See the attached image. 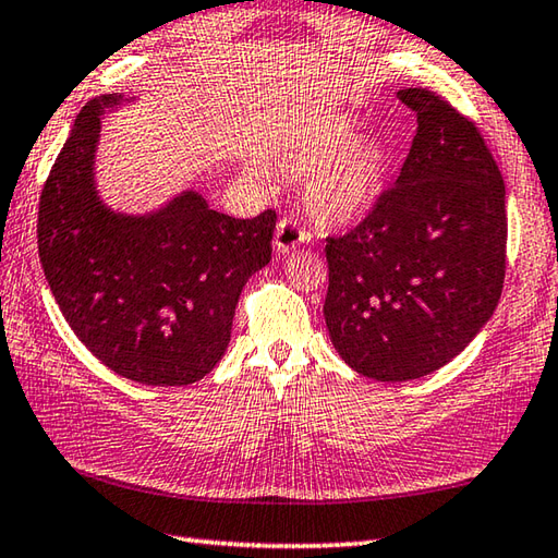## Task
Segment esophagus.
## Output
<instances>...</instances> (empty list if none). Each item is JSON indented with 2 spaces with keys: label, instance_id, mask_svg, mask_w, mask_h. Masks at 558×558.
I'll use <instances>...</instances> for the list:
<instances>
[{
  "label": "esophagus",
  "instance_id": "34e87169",
  "mask_svg": "<svg viewBox=\"0 0 558 558\" xmlns=\"http://www.w3.org/2000/svg\"><path fill=\"white\" fill-rule=\"evenodd\" d=\"M305 241H307V234L300 229L298 221L280 219V225L276 229V241H272L280 256H288V253H292L298 246L305 244Z\"/></svg>",
  "mask_w": 558,
  "mask_h": 558
}]
</instances>
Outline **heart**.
<instances>
[{
    "label": "heart",
    "instance_id": "heart-1",
    "mask_svg": "<svg viewBox=\"0 0 558 558\" xmlns=\"http://www.w3.org/2000/svg\"><path fill=\"white\" fill-rule=\"evenodd\" d=\"M280 166L305 180L307 215L319 227H353L376 205L390 173L388 146L376 136H356L343 114L314 117L280 148Z\"/></svg>",
    "mask_w": 558,
    "mask_h": 558
}]
</instances>
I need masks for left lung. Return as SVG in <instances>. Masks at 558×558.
I'll list each match as a JSON object with an SVG mask.
<instances>
[{"label":"left lung","instance_id":"obj_1","mask_svg":"<svg viewBox=\"0 0 558 558\" xmlns=\"http://www.w3.org/2000/svg\"><path fill=\"white\" fill-rule=\"evenodd\" d=\"M417 136L395 187L327 241L324 322L361 376L402 383L447 366L478 337L505 280V182L469 119L427 89L398 93Z\"/></svg>","mask_w":558,"mask_h":558}]
</instances>
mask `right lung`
<instances>
[{"instance_id": "add662e5", "label": "right lung", "mask_w": 558, "mask_h": 558, "mask_svg": "<svg viewBox=\"0 0 558 558\" xmlns=\"http://www.w3.org/2000/svg\"><path fill=\"white\" fill-rule=\"evenodd\" d=\"M136 102L109 93L77 114L40 195L38 256L93 356L126 380L190 385L225 356L241 290L270 263L276 211L234 219L195 187L138 215L107 205L102 119Z\"/></svg>"}]
</instances>
